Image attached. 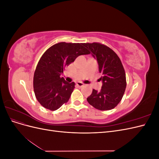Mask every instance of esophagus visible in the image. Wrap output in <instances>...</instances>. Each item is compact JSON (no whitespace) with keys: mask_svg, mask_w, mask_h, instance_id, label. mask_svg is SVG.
Returning a JSON list of instances; mask_svg holds the SVG:
<instances>
[{"mask_svg":"<svg viewBox=\"0 0 159 159\" xmlns=\"http://www.w3.org/2000/svg\"><path fill=\"white\" fill-rule=\"evenodd\" d=\"M76 85H77V86H78V87H80V88H81V87H82V86L84 85L83 83H81V82H77L76 83Z\"/></svg>","mask_w":159,"mask_h":159,"instance_id":"obj_1","label":"esophagus"}]
</instances>
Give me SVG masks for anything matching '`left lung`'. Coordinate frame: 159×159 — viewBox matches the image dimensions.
I'll list each match as a JSON object with an SVG mask.
<instances>
[{"instance_id": "1", "label": "left lung", "mask_w": 159, "mask_h": 159, "mask_svg": "<svg viewBox=\"0 0 159 159\" xmlns=\"http://www.w3.org/2000/svg\"><path fill=\"white\" fill-rule=\"evenodd\" d=\"M84 46L99 66L102 75L100 91L93 89L87 98L88 103L99 110L105 111L115 108L121 102L126 88V75L119 57L110 48L99 43H84Z\"/></svg>"}]
</instances>
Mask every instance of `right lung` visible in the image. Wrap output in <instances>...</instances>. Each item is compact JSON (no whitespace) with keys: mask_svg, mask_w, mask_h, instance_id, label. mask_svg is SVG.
Here are the masks:
<instances>
[{"mask_svg":"<svg viewBox=\"0 0 159 159\" xmlns=\"http://www.w3.org/2000/svg\"><path fill=\"white\" fill-rule=\"evenodd\" d=\"M90 52L83 43L60 42L49 48L38 61L34 75V91L43 107L51 111L59 109L69 100L75 83L61 78L65 67L80 55Z\"/></svg>","mask_w":159,"mask_h":159,"instance_id":"add662e5","label":"right lung"}]
</instances>
